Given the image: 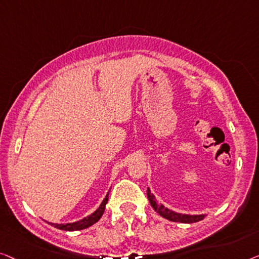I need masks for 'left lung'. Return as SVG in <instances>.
Returning a JSON list of instances; mask_svg holds the SVG:
<instances>
[{"label":"left lung","instance_id":"left-lung-1","mask_svg":"<svg viewBox=\"0 0 259 259\" xmlns=\"http://www.w3.org/2000/svg\"><path fill=\"white\" fill-rule=\"evenodd\" d=\"M147 196H148L149 202L151 204V206L154 207V210L157 211V213L161 214L162 217H164L171 222H178V223H196V222L202 221L203 218L205 217V214L178 213V212H175L172 210L167 209V207H165L163 204L157 202V199H156L155 196L152 195V192L150 191V189L149 188L147 190Z\"/></svg>","mask_w":259,"mask_h":259}]
</instances>
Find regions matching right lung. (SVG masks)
I'll return each instance as SVG.
<instances>
[{
    "mask_svg": "<svg viewBox=\"0 0 259 259\" xmlns=\"http://www.w3.org/2000/svg\"><path fill=\"white\" fill-rule=\"evenodd\" d=\"M108 196H109V192L107 194V196H105V198L103 199V201H102L100 207H98L95 212L89 214L88 217L83 218V220L74 222V223H67V224H56V223H50V222H47V223L53 225L54 228H57V229H60V230H64V231H77V230H83V229L92 227L93 224H95L96 222L100 221L102 214H103L104 210H105V204L108 203Z\"/></svg>",
    "mask_w": 259,
    "mask_h": 259,
    "instance_id": "right-lung-1",
    "label": "right lung"
}]
</instances>
